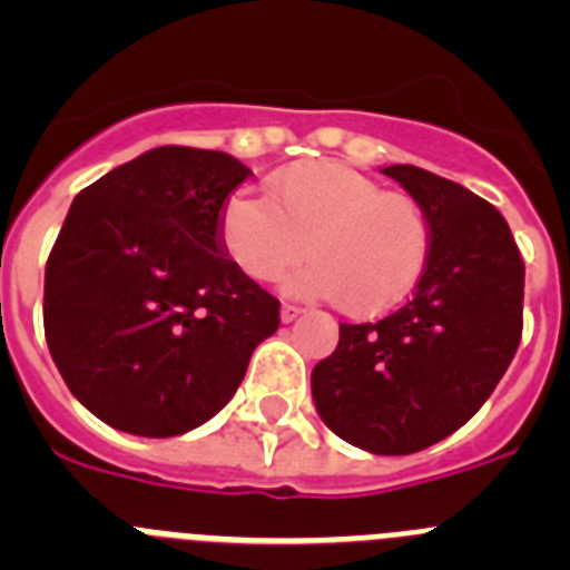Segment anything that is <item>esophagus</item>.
<instances>
[{
  "mask_svg": "<svg viewBox=\"0 0 570 570\" xmlns=\"http://www.w3.org/2000/svg\"><path fill=\"white\" fill-rule=\"evenodd\" d=\"M299 314H302L299 305H294V302H282V311H279L282 322H294Z\"/></svg>",
  "mask_w": 570,
  "mask_h": 570,
  "instance_id": "34e87169",
  "label": "esophagus"
}]
</instances>
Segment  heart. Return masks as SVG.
Masks as SVG:
<instances>
[{"instance_id":"obj_1","label":"heart","mask_w":570,"mask_h":570,"mask_svg":"<svg viewBox=\"0 0 570 570\" xmlns=\"http://www.w3.org/2000/svg\"><path fill=\"white\" fill-rule=\"evenodd\" d=\"M219 239L236 268L271 282L302 259L288 279L302 296H334L351 316L396 308L431 256V219L414 194L340 163H299L271 176L268 203L234 194L219 214Z\"/></svg>"}]
</instances>
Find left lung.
Listing matches in <instances>:
<instances>
[{
    "instance_id": "1",
    "label": "left lung",
    "mask_w": 570,
    "mask_h": 570,
    "mask_svg": "<svg viewBox=\"0 0 570 570\" xmlns=\"http://www.w3.org/2000/svg\"><path fill=\"white\" fill-rule=\"evenodd\" d=\"M382 174L431 219V256L414 296L376 322H340V345L311 374L322 422L371 454L402 456L465 425L522 340L525 265L502 214L414 165Z\"/></svg>"
}]
</instances>
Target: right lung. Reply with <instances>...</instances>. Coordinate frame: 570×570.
<instances>
[{"label":"right lung","mask_w":570,"mask_h":570,"mask_svg":"<svg viewBox=\"0 0 570 570\" xmlns=\"http://www.w3.org/2000/svg\"><path fill=\"white\" fill-rule=\"evenodd\" d=\"M250 170L163 145L79 190L45 265V340L70 394L116 431L179 436L219 414L279 299L236 268L219 214Z\"/></svg>","instance_id":"obj_1"}]
</instances>
